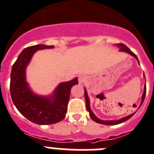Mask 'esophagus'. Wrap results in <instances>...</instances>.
<instances>
[{
    "mask_svg": "<svg viewBox=\"0 0 154 154\" xmlns=\"http://www.w3.org/2000/svg\"><path fill=\"white\" fill-rule=\"evenodd\" d=\"M86 81V77L84 75H79V83L82 84L83 82Z\"/></svg>",
    "mask_w": 154,
    "mask_h": 154,
    "instance_id": "obj_1",
    "label": "esophagus"
}]
</instances>
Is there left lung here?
I'll list each match as a JSON object with an SVG mask.
<instances>
[{"label":"left lung","mask_w":154,"mask_h":154,"mask_svg":"<svg viewBox=\"0 0 154 154\" xmlns=\"http://www.w3.org/2000/svg\"><path fill=\"white\" fill-rule=\"evenodd\" d=\"M115 45H116L117 47L119 48V51H124V52H126V53H128V54H130L131 56L134 57V58H135L137 60V62H138L139 65H140V62H139L138 58H137V55H136L135 54H134V53H133V51L130 49V48H128L126 47L124 44H115ZM143 77L145 78V75H143ZM84 90H85V103H86V109H87V111L89 112V116H90L91 119H92L93 121H95V122H96V123H100V124H103V125H117V124H119V123H124V122H126V120H128L129 119H130V118H131L132 116H133L136 113V112H133V113L130 114V115L126 116H125V117L121 118V119H117V120H103V119H99V118H98L97 116H96L93 113V112L92 111V109H91L90 101H89V96H88V93H87V91H86V89H85V88H84ZM145 96H146V85H144V90H143V95H142V98H141V103H140V107H139L138 109L140 108L141 105L143 104V101H144Z\"/></svg>","instance_id":"left-lung-1"}]
</instances>
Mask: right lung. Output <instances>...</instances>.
I'll return each mask as SVG.
<instances>
[{
	"label": "right lung",
	"mask_w": 154,
	"mask_h": 154,
	"mask_svg": "<svg viewBox=\"0 0 154 154\" xmlns=\"http://www.w3.org/2000/svg\"><path fill=\"white\" fill-rule=\"evenodd\" d=\"M54 46L37 45L25 48L12 66L10 91L12 101L24 117L38 125L54 124L62 121L67 112L72 87L78 84V78L61 82L48 96H40L30 88L26 80V69L37 51Z\"/></svg>",
	"instance_id": "obj_1"
}]
</instances>
